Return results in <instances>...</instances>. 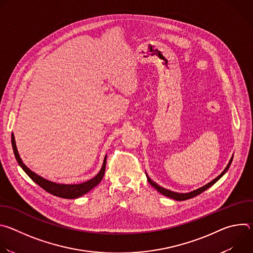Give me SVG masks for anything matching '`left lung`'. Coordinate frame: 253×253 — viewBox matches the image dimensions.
Here are the masks:
<instances>
[{"instance_id":"left-lung-1","label":"left lung","mask_w":253,"mask_h":253,"mask_svg":"<svg viewBox=\"0 0 253 253\" xmlns=\"http://www.w3.org/2000/svg\"><path fill=\"white\" fill-rule=\"evenodd\" d=\"M232 159H233V156L231 157V159H230V161H229V163L227 164V166H226V168L222 171V173L219 175V176H217L216 177L215 179H213L211 182H209V183H207L206 185H204V186H202V187H200V188H198V189H196V190H194V191H191V192H189V193H177V192H173V191H171V190H168V189H165V188H163V187H161V186H159L157 183H155L154 181H152V180L149 178V176L146 174V176H147V180H148V182L157 190V191H159L161 194H163V195H165V196H167V197H169V198H172V199H174V200H178V201H182V200H187V199H190V198H193V197H195V196H197V195H199L200 193H202L203 191H205L206 189H208L209 187H211L214 183H216L218 181V180L226 173V171L228 170V168L230 167V164H231V162H232Z\"/></svg>"}]
</instances>
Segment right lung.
I'll use <instances>...</instances> for the list:
<instances>
[{
	"instance_id": "obj_1",
	"label": "right lung",
	"mask_w": 253,
	"mask_h": 253,
	"mask_svg": "<svg viewBox=\"0 0 253 253\" xmlns=\"http://www.w3.org/2000/svg\"><path fill=\"white\" fill-rule=\"evenodd\" d=\"M12 146H13L15 157H16L19 165L28 174V176L33 180L35 183H37L39 186H41L44 190H46L47 192H49V193H51L55 196H58V197H62V198H66V199H75V198H78V197L86 194L87 192L92 190L95 186H97L100 183V181L104 176V173H105L107 155L104 158V162H103L102 168L99 171V173L95 177H93L92 179L88 180V181L80 183V184H59V183H55V182L49 181V180L39 176L38 174H36L35 172L30 170L23 163V161H22V159H21V157L18 153V150H17L15 137H14L13 133H12Z\"/></svg>"
}]
</instances>
